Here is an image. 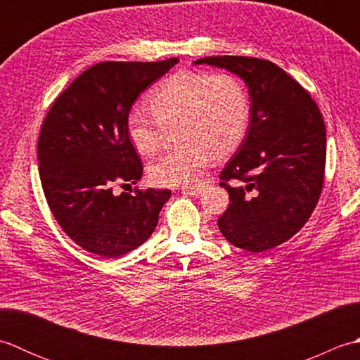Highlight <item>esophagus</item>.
<instances>
[{"mask_svg":"<svg viewBox=\"0 0 360 360\" xmlns=\"http://www.w3.org/2000/svg\"><path fill=\"white\" fill-rule=\"evenodd\" d=\"M204 192V186H196V187H184L182 188V193L192 195V196H200Z\"/></svg>","mask_w":360,"mask_h":360,"instance_id":"esophagus-1","label":"esophagus"}]
</instances>
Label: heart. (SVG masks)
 Instances as JSON below:
<instances>
[{
    "mask_svg": "<svg viewBox=\"0 0 360 360\" xmlns=\"http://www.w3.org/2000/svg\"><path fill=\"white\" fill-rule=\"evenodd\" d=\"M153 116L133 110L127 133L142 156L164 147L174 129L179 145L148 165L158 187H190L200 181L210 158H224L240 147L250 119L244 83L229 72H179L148 96Z\"/></svg>",
    "mask_w": 360,
    "mask_h": 360,
    "instance_id": "obj_1",
    "label": "heart"
}]
</instances>
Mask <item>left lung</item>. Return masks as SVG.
I'll use <instances>...</instances> for the list:
<instances>
[{"label":"left lung","instance_id":"8db88e82","mask_svg":"<svg viewBox=\"0 0 360 360\" xmlns=\"http://www.w3.org/2000/svg\"><path fill=\"white\" fill-rule=\"evenodd\" d=\"M193 65L226 70L246 83L250 119L219 178L231 198L218 227L233 246L263 252L294 236L323 186L326 128L319 106L289 74L262 58L204 57ZM238 179L235 186L227 185Z\"/></svg>","mask_w":360,"mask_h":360}]
</instances>
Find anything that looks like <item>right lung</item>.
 <instances>
[{
	"label": "right lung",
	"mask_w": 360,
	"mask_h": 360,
	"mask_svg": "<svg viewBox=\"0 0 360 360\" xmlns=\"http://www.w3.org/2000/svg\"><path fill=\"white\" fill-rule=\"evenodd\" d=\"M178 62L173 57L97 63L46 114L37 148L46 201L63 232L91 254L117 258L139 248L170 200L167 188L114 195L112 186L141 181V159L127 133L128 114L141 93Z\"/></svg>",
	"instance_id": "obj_1"
}]
</instances>
